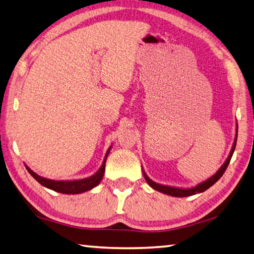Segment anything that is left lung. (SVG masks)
I'll list each match as a JSON object with an SVG mask.
<instances>
[{
    "mask_svg": "<svg viewBox=\"0 0 254 254\" xmlns=\"http://www.w3.org/2000/svg\"><path fill=\"white\" fill-rule=\"evenodd\" d=\"M235 138L233 141V145H232V148H231V152L229 154L228 158H226V161L224 162L223 165L220 167V170L217 171L214 175L211 176L210 179H207L206 181L202 182V183L197 184L196 186H193V188H175V186H170V185H163V184H158L156 182H154L153 180H150L149 177L146 174L143 166H141V170H143V175L145 177L146 182H147V184L150 186V188L158 190V192L164 193L166 195H171V196H175V197H186V196H192V195L195 194H198V193H202L204 190H206L207 189H210L212 185H214L217 181L221 179V176L223 175V173L225 172L226 167H228L229 163L231 161V158H232V155L234 153V149H235V145H237V139H238V123L235 125Z\"/></svg>",
    "mask_w": 254,
    "mask_h": 254,
    "instance_id": "left-lung-1",
    "label": "left lung"
}]
</instances>
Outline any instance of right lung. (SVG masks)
Segmentation results:
<instances>
[{"label":"right lung","instance_id":"add662e5","mask_svg":"<svg viewBox=\"0 0 254 254\" xmlns=\"http://www.w3.org/2000/svg\"><path fill=\"white\" fill-rule=\"evenodd\" d=\"M111 149V146L107 150V153L105 155L104 162H102L101 166L99 167L95 174L86 177V179H81V180H72V181H55V180H50V179H46V177H42L38 175L37 173H34L29 166H26V170L30 173L32 177H34V180H37L40 184L44 188H47L49 190H56V192H59L62 194H80L83 192H87V190H90L93 188L100 183L102 177H104L105 174V167H106V161L107 157H108L109 152Z\"/></svg>","mask_w":254,"mask_h":254}]
</instances>
